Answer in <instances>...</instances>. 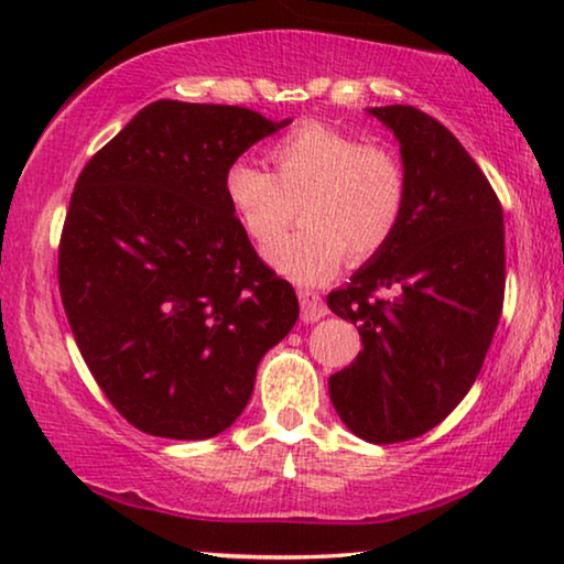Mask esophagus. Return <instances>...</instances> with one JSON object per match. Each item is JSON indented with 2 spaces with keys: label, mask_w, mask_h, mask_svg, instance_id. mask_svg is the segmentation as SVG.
<instances>
[{
  "label": "esophagus",
  "mask_w": 564,
  "mask_h": 564,
  "mask_svg": "<svg viewBox=\"0 0 564 564\" xmlns=\"http://www.w3.org/2000/svg\"><path fill=\"white\" fill-rule=\"evenodd\" d=\"M297 297H300V311H303V321L305 323H315V321L326 318L328 307H326V303H323V297L318 295V292L300 290Z\"/></svg>",
  "instance_id": "esophagus-1"
}]
</instances>
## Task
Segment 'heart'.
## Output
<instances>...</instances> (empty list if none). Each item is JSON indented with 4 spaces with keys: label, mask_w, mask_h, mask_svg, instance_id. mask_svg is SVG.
Returning <instances> with one entry per match:
<instances>
[{
    "label": "heart",
    "mask_w": 564,
    "mask_h": 564,
    "mask_svg": "<svg viewBox=\"0 0 564 564\" xmlns=\"http://www.w3.org/2000/svg\"><path fill=\"white\" fill-rule=\"evenodd\" d=\"M274 174L238 159L223 174V195L251 241L265 243L294 217L304 223L264 246L276 272L303 284L334 276L346 251L372 257L398 234L408 207L403 161L344 130L305 122L272 145Z\"/></svg>",
    "instance_id": "obj_1"
}]
</instances>
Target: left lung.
<instances>
[{
  "label": "left lung",
  "instance_id": "left-lung-1",
  "mask_svg": "<svg viewBox=\"0 0 564 564\" xmlns=\"http://www.w3.org/2000/svg\"><path fill=\"white\" fill-rule=\"evenodd\" d=\"M367 112L398 138L408 207L390 243L328 295L365 344L328 392L351 434L395 444L438 426L480 375L503 311V210L442 122L408 105Z\"/></svg>",
  "mask_w": 564,
  "mask_h": 564
}]
</instances>
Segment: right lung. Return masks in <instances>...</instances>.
<instances>
[{
	"instance_id": "right-lung-1",
	"label": "right lung",
	"mask_w": 564,
	"mask_h": 564,
	"mask_svg": "<svg viewBox=\"0 0 564 564\" xmlns=\"http://www.w3.org/2000/svg\"><path fill=\"white\" fill-rule=\"evenodd\" d=\"M290 122L159 99L76 180L61 300L89 372L145 434L226 431L261 357L295 326V290L257 257L223 195L226 169Z\"/></svg>"
}]
</instances>
